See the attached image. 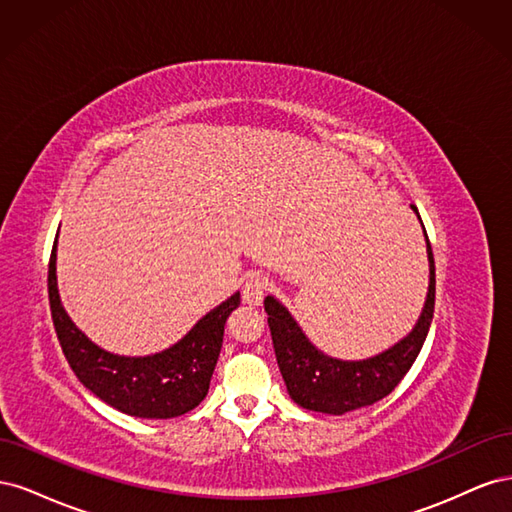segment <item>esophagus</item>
<instances>
[{
	"label": "esophagus",
	"mask_w": 512,
	"mask_h": 512,
	"mask_svg": "<svg viewBox=\"0 0 512 512\" xmlns=\"http://www.w3.org/2000/svg\"><path fill=\"white\" fill-rule=\"evenodd\" d=\"M267 277H262L258 273H252L247 275V280L243 282V288H241V297H243V303L247 305H260L262 299H265V292H267Z\"/></svg>",
	"instance_id": "esophagus-1"
}]
</instances>
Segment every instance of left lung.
I'll list each match as a JSON object with an SVG mask.
<instances>
[{
  "label": "left lung",
  "mask_w": 512,
  "mask_h": 512,
  "mask_svg": "<svg viewBox=\"0 0 512 512\" xmlns=\"http://www.w3.org/2000/svg\"><path fill=\"white\" fill-rule=\"evenodd\" d=\"M412 209L423 226L418 209ZM423 232L429 258V290L423 312L418 316L414 329L401 342L371 356V359L339 361L320 352L305 337L297 320L290 316L280 301L275 297L265 299L277 365H280L288 395L294 404H299L305 410L339 416L376 404V401L395 391L401 378L408 374V369L425 344L433 318V305H436V265H433V252L425 226Z\"/></svg>",
  "instance_id": "obj_1"
}]
</instances>
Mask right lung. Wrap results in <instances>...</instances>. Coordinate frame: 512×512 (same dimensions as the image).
Returning <instances> with one entry per match:
<instances>
[{"label": "right lung", "instance_id": "obj_1", "mask_svg": "<svg viewBox=\"0 0 512 512\" xmlns=\"http://www.w3.org/2000/svg\"><path fill=\"white\" fill-rule=\"evenodd\" d=\"M57 239L49 260V303L55 333L66 359L81 380L104 404L138 418H173L194 410L209 391L215 363L222 350L224 324L241 303L235 292L175 346L151 356H119L102 350L76 329L57 290Z\"/></svg>", "mask_w": 512, "mask_h": 512}]
</instances>
